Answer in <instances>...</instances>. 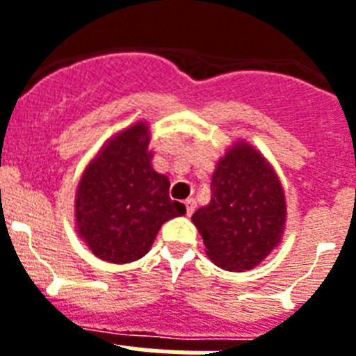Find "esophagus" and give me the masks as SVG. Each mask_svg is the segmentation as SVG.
<instances>
[{
	"instance_id": "34e87169",
	"label": "esophagus",
	"mask_w": 356,
	"mask_h": 356,
	"mask_svg": "<svg viewBox=\"0 0 356 356\" xmlns=\"http://www.w3.org/2000/svg\"><path fill=\"white\" fill-rule=\"evenodd\" d=\"M185 209H187V216H193V212L196 210V201L193 197L185 200Z\"/></svg>"
}]
</instances>
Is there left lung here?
I'll return each mask as SVG.
<instances>
[{"label":"left lung","mask_w":356,"mask_h":356,"mask_svg":"<svg viewBox=\"0 0 356 356\" xmlns=\"http://www.w3.org/2000/svg\"><path fill=\"white\" fill-rule=\"evenodd\" d=\"M209 205L194 212L207 254L228 271H250L284 237L287 203L271 163L251 144L237 140L212 175Z\"/></svg>","instance_id":"8db88e82"}]
</instances>
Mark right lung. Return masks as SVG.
I'll return each mask as SVG.
<instances>
[{
    "instance_id": "add662e5",
    "label": "right lung",
    "mask_w": 356,
    "mask_h": 356,
    "mask_svg": "<svg viewBox=\"0 0 356 356\" xmlns=\"http://www.w3.org/2000/svg\"><path fill=\"white\" fill-rule=\"evenodd\" d=\"M149 127L139 121L114 135L81 175L74 200L76 232L97 259L128 264L151 250L162 225L184 216L169 178L153 169Z\"/></svg>"
}]
</instances>
